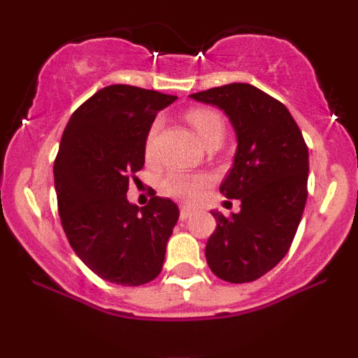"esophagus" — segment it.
Listing matches in <instances>:
<instances>
[{"instance_id": "obj_1", "label": "esophagus", "mask_w": 358, "mask_h": 358, "mask_svg": "<svg viewBox=\"0 0 358 358\" xmlns=\"http://www.w3.org/2000/svg\"><path fill=\"white\" fill-rule=\"evenodd\" d=\"M193 212H195V208L188 207V205H182V208H180V219L182 220L190 219V217L193 215Z\"/></svg>"}]
</instances>
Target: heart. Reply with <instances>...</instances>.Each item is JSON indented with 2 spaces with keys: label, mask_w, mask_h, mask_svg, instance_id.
Wrapping results in <instances>:
<instances>
[{
  "label": "heart",
  "mask_w": 358,
  "mask_h": 358,
  "mask_svg": "<svg viewBox=\"0 0 358 358\" xmlns=\"http://www.w3.org/2000/svg\"><path fill=\"white\" fill-rule=\"evenodd\" d=\"M187 121L190 122V126L193 127V131L196 133V136L200 138V141L207 143L208 139L213 136H220L224 138L225 133V124L224 119H222L215 110L210 109H202L196 108L188 110L187 114ZM158 122H155L151 126L150 133L146 136V145H145V151L148 158H153L155 155V148H156V138H158ZM210 183V178L205 175H187V173H171L168 175L163 182V188L170 196L178 200H195L196 196L202 193L207 185Z\"/></svg>",
  "instance_id": "1"
}]
</instances>
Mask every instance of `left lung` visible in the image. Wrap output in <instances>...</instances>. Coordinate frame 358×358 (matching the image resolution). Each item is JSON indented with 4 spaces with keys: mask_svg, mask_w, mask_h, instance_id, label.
Instances as JSON below:
<instances>
[{
    "mask_svg": "<svg viewBox=\"0 0 358 358\" xmlns=\"http://www.w3.org/2000/svg\"><path fill=\"white\" fill-rule=\"evenodd\" d=\"M224 110L236 131L234 165L220 183L241 200L232 217L212 210L217 229L205 248L208 268L229 282L261 278L286 256L308 196V148L285 104L250 84L192 94Z\"/></svg>",
    "mask_w": 358,
    "mask_h": 358,
    "instance_id": "left-lung-1",
    "label": "left lung"
}]
</instances>
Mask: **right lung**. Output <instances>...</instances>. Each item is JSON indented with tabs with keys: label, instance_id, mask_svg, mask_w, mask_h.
I'll use <instances>...</instances> for the list:
<instances>
[{
	"label": "right lung",
	"instance_id": "obj_1",
	"mask_svg": "<svg viewBox=\"0 0 358 358\" xmlns=\"http://www.w3.org/2000/svg\"><path fill=\"white\" fill-rule=\"evenodd\" d=\"M175 96L109 85L71 116L53 165L59 213L73 252L97 276L122 286L153 281L178 220L175 202L127 200L131 176L145 166V145L158 110Z\"/></svg>",
	"mask_w": 358,
	"mask_h": 358
}]
</instances>
